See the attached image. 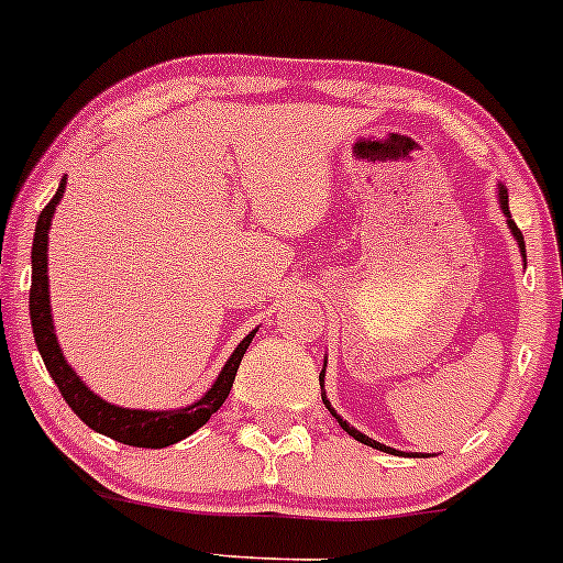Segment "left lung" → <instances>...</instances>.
I'll list each match as a JSON object with an SVG mask.
<instances>
[{"instance_id": "obj_1", "label": "left lung", "mask_w": 563, "mask_h": 563, "mask_svg": "<svg viewBox=\"0 0 563 563\" xmlns=\"http://www.w3.org/2000/svg\"><path fill=\"white\" fill-rule=\"evenodd\" d=\"M497 202H499V211H503V213H505V219H508V230H510L512 238H516V243H518V251H521V258H523V264H527V245H523V234H521V230H518V227H516V221H512V216H510V208H508V189H505V184H497ZM323 376H325V363H323V372H320V393H323V404H325V409H329V411L333 413V417H336V422L342 424V430H344V432H350V435L355 438V441L366 443V446H372V449H379V452H387V454L428 456V454H419V452H398V449H390V446H385V443H379V441H374V438H368L366 432H361V430H355V428H352V424L347 422V419H342V417H339L336 411H333V406L329 404V398H325V390H323Z\"/></svg>"}]
</instances>
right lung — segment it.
I'll return each instance as SVG.
<instances>
[{"label":"right lung","mask_w":563,"mask_h":563,"mask_svg":"<svg viewBox=\"0 0 563 563\" xmlns=\"http://www.w3.org/2000/svg\"><path fill=\"white\" fill-rule=\"evenodd\" d=\"M66 189V176L60 178L58 191L53 195V200L47 202L45 211L36 219L34 230V245H31V294H29V312H31V329H34V342L40 350L42 361H45L47 374L53 376V382L58 385L60 395H64L66 404L71 406V411L88 424L90 430L101 432V435L114 438V441L128 443V446L139 449H165L170 443L184 441L195 430H200L208 419L219 411V406L224 404L227 395L232 390L234 374H238L240 361H243L245 350L253 342L258 329H253L243 342L234 347L230 361L224 363L219 376L202 398H197L195 404L181 406V409H163V411H150V409H125V406H117L103 400L101 395H96L79 379V374L66 363L64 350H60L58 336H55L53 325V310H51V277H47V238H51L53 227V213L58 208L60 197Z\"/></svg>","instance_id":"obj_1"}]
</instances>
